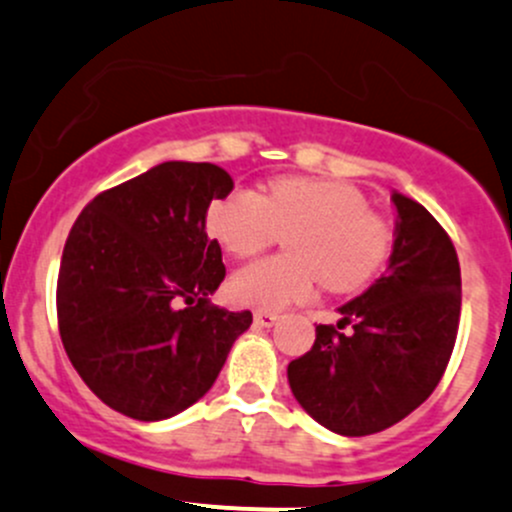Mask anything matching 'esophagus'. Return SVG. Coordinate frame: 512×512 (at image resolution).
<instances>
[{
  "mask_svg": "<svg viewBox=\"0 0 512 512\" xmlns=\"http://www.w3.org/2000/svg\"><path fill=\"white\" fill-rule=\"evenodd\" d=\"M277 319L279 314H274V311H255V326H272Z\"/></svg>",
  "mask_w": 512,
  "mask_h": 512,
  "instance_id": "esophagus-1",
  "label": "esophagus"
}]
</instances>
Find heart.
<instances>
[{
	"label": "heart",
	"instance_id": "b5f03b06",
	"mask_svg": "<svg viewBox=\"0 0 512 512\" xmlns=\"http://www.w3.org/2000/svg\"><path fill=\"white\" fill-rule=\"evenodd\" d=\"M206 228L233 257H252L287 238L289 260L252 262L230 277L228 294L250 309H284L306 301L319 279L328 292H358L392 255L395 233L351 184L282 176L262 196L230 191L211 201Z\"/></svg>",
	"mask_w": 512,
	"mask_h": 512
}]
</instances>
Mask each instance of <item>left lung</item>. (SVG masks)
Instances as JSON below:
<instances>
[{"label": "left lung", "mask_w": 512, "mask_h": 512, "mask_svg": "<svg viewBox=\"0 0 512 512\" xmlns=\"http://www.w3.org/2000/svg\"><path fill=\"white\" fill-rule=\"evenodd\" d=\"M392 203L387 272L338 309L336 326H316L311 351L287 368L299 405L343 437L383 432L417 410L439 385L459 331L454 242L422 203L402 193Z\"/></svg>", "instance_id": "8db88e82"}]
</instances>
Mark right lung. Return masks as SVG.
Returning <instances> with one entry per match:
<instances>
[{
	"mask_svg": "<svg viewBox=\"0 0 512 512\" xmlns=\"http://www.w3.org/2000/svg\"><path fill=\"white\" fill-rule=\"evenodd\" d=\"M230 191L220 166L164 161L98 193L73 223L58 270V331L83 383L112 410L139 422L184 412L250 328V311L208 301L225 265L206 211Z\"/></svg>",
	"mask_w": 512,
	"mask_h": 512,
	"instance_id": "obj_1",
	"label": "right lung"
}]
</instances>
